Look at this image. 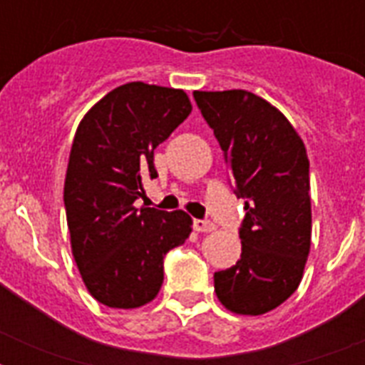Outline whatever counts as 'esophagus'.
<instances>
[{
	"mask_svg": "<svg viewBox=\"0 0 365 365\" xmlns=\"http://www.w3.org/2000/svg\"><path fill=\"white\" fill-rule=\"evenodd\" d=\"M193 229L195 231H199V233H210L216 229V225L208 220H193Z\"/></svg>",
	"mask_w": 365,
	"mask_h": 365,
	"instance_id": "esophagus-1",
	"label": "esophagus"
}]
</instances>
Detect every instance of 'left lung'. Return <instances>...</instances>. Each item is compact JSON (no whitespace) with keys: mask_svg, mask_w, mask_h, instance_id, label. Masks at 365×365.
I'll return each instance as SVG.
<instances>
[{"mask_svg":"<svg viewBox=\"0 0 365 365\" xmlns=\"http://www.w3.org/2000/svg\"><path fill=\"white\" fill-rule=\"evenodd\" d=\"M195 102L220 142L235 193L246 199L237 265L214 272L227 311L259 317L294 294L311 250L307 149L292 123L248 91H195Z\"/></svg>","mask_w":365,"mask_h":365,"instance_id":"8db88e82","label":"left lung"}]
</instances>
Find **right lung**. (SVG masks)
Masks as SVG:
<instances>
[{"mask_svg":"<svg viewBox=\"0 0 365 365\" xmlns=\"http://www.w3.org/2000/svg\"><path fill=\"white\" fill-rule=\"evenodd\" d=\"M182 88L134 81L85 113L71 143L64 206L71 254L88 294L111 309H136L163 286V257L185 242L183 210L136 208L142 180L157 176L155 148L191 113Z\"/></svg>","mask_w":365,"mask_h":365,"instance_id":"right-lung-1","label":"right lung"}]
</instances>
